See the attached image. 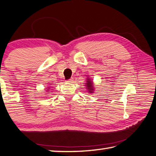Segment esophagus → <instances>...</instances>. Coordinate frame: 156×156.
Instances as JSON below:
<instances>
[{
    "label": "esophagus",
    "mask_w": 156,
    "mask_h": 156,
    "mask_svg": "<svg viewBox=\"0 0 156 156\" xmlns=\"http://www.w3.org/2000/svg\"><path fill=\"white\" fill-rule=\"evenodd\" d=\"M73 79H69V80H66V83H73Z\"/></svg>",
    "instance_id": "1"
}]
</instances>
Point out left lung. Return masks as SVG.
Returning a JSON list of instances; mask_svg holds the SVG:
<instances>
[{
    "mask_svg": "<svg viewBox=\"0 0 156 156\" xmlns=\"http://www.w3.org/2000/svg\"><path fill=\"white\" fill-rule=\"evenodd\" d=\"M94 83H93V81L89 77H87L86 79V83H85V86L87 90V92L90 94H92L94 92Z\"/></svg>",
    "mask_w": 156,
    "mask_h": 156,
    "instance_id": "left-lung-1",
    "label": "left lung"
}]
</instances>
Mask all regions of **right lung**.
Listing matches in <instances>:
<instances>
[{"instance_id":"obj_1","label":"right lung","mask_w":156,"mask_h":156,"mask_svg":"<svg viewBox=\"0 0 156 156\" xmlns=\"http://www.w3.org/2000/svg\"><path fill=\"white\" fill-rule=\"evenodd\" d=\"M50 88H51V86H48V87H47V88H45V89H46V90H47V91H45V92H48V91H49V90H51V89H50Z\"/></svg>"}]
</instances>
